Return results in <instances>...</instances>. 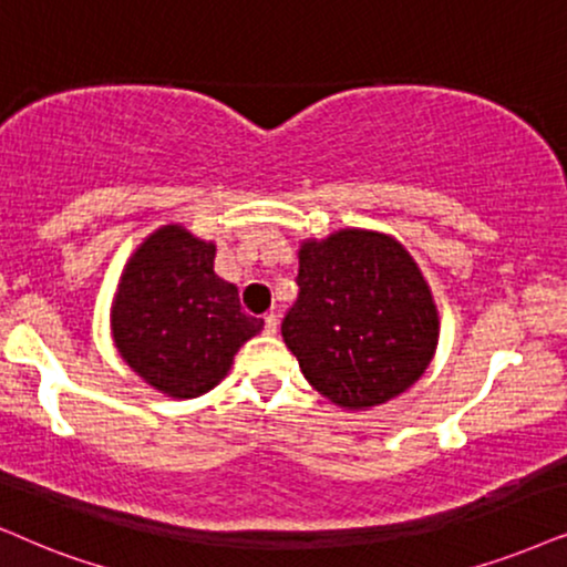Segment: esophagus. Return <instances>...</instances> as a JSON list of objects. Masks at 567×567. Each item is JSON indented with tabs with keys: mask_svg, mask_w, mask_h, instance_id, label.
Here are the masks:
<instances>
[{
	"mask_svg": "<svg viewBox=\"0 0 567 567\" xmlns=\"http://www.w3.org/2000/svg\"><path fill=\"white\" fill-rule=\"evenodd\" d=\"M277 313H267V317H264V332L267 334H275L277 332Z\"/></svg>",
	"mask_w": 567,
	"mask_h": 567,
	"instance_id": "obj_1",
	"label": "esophagus"
}]
</instances>
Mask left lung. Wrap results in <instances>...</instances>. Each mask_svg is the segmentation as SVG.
Wrapping results in <instances>:
<instances>
[{
	"label": "left lung",
	"mask_w": 567,
	"mask_h": 567,
	"mask_svg": "<svg viewBox=\"0 0 567 567\" xmlns=\"http://www.w3.org/2000/svg\"><path fill=\"white\" fill-rule=\"evenodd\" d=\"M298 303L282 337L308 384L342 411L390 403L424 377L440 311L403 243L342 227L298 248Z\"/></svg>",
	"instance_id": "1"
}]
</instances>
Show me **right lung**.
<instances>
[{
	"label": "right lung",
	"mask_w": 567,
	"mask_h": 567,
	"mask_svg": "<svg viewBox=\"0 0 567 567\" xmlns=\"http://www.w3.org/2000/svg\"><path fill=\"white\" fill-rule=\"evenodd\" d=\"M217 246L183 225L146 235L120 275L112 340L148 386L175 400L214 390L264 321L240 308L238 288L214 271Z\"/></svg>",
	"instance_id": "obj_1"
}]
</instances>
